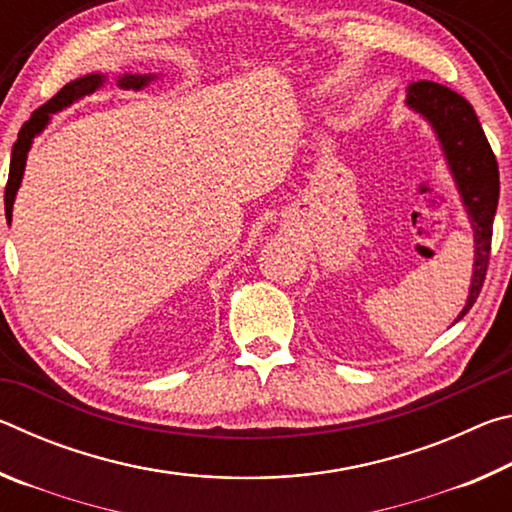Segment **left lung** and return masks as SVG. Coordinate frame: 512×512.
Wrapping results in <instances>:
<instances>
[{
  "label": "left lung",
  "mask_w": 512,
  "mask_h": 512,
  "mask_svg": "<svg viewBox=\"0 0 512 512\" xmlns=\"http://www.w3.org/2000/svg\"><path fill=\"white\" fill-rule=\"evenodd\" d=\"M406 106L418 112L436 133L474 232L472 282L465 307L454 320L458 323L479 298L488 271L492 221L499 201V167L474 108L461 94L433 81H418L406 88Z\"/></svg>",
  "instance_id": "obj_1"
}]
</instances>
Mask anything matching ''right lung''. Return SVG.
<instances>
[{
    "label": "right lung",
    "instance_id": "1",
    "mask_svg": "<svg viewBox=\"0 0 512 512\" xmlns=\"http://www.w3.org/2000/svg\"><path fill=\"white\" fill-rule=\"evenodd\" d=\"M155 79H158L155 74H124L117 79V85L121 90H142ZM103 83H106V74H85V76H81V79L67 83L65 88L56 94V97H51L45 106H40L36 112H33L27 124L20 128V133H17V142L13 144V151H11V169H8V183H6V192H4V207H6L8 225H11V221H13V203H15L17 189H20V185H22L24 167H27V155H29V149L33 144V137L45 131L51 115H56V112L69 108L79 99L88 97V94H92V92H97Z\"/></svg>",
    "mask_w": 512,
    "mask_h": 512
}]
</instances>
